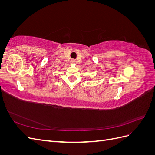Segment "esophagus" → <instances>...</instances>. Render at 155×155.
Returning <instances> with one entry per match:
<instances>
[{"label": "esophagus", "mask_w": 155, "mask_h": 155, "mask_svg": "<svg viewBox=\"0 0 155 155\" xmlns=\"http://www.w3.org/2000/svg\"><path fill=\"white\" fill-rule=\"evenodd\" d=\"M71 63L74 64V63H76V61H75V60H74V59H73V60H72V61H71Z\"/></svg>", "instance_id": "34e87169"}]
</instances>
